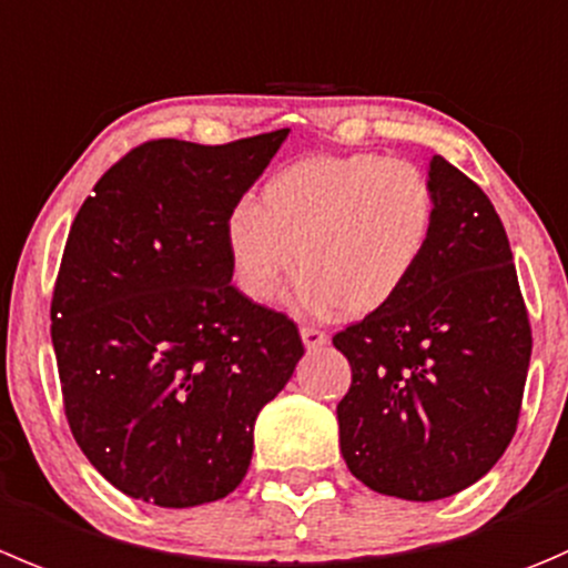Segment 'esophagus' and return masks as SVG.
<instances>
[{"label":"esophagus","mask_w":568,"mask_h":568,"mask_svg":"<svg viewBox=\"0 0 568 568\" xmlns=\"http://www.w3.org/2000/svg\"><path fill=\"white\" fill-rule=\"evenodd\" d=\"M300 335H302V344H305L307 349H318V346H324L329 341L327 333L318 327H302Z\"/></svg>","instance_id":"esophagus-1"}]
</instances>
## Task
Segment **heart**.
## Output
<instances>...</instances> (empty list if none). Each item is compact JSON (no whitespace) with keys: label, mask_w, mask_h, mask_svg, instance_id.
<instances>
[{"label":"heart","mask_w":568,"mask_h":568,"mask_svg":"<svg viewBox=\"0 0 568 568\" xmlns=\"http://www.w3.org/2000/svg\"><path fill=\"white\" fill-rule=\"evenodd\" d=\"M438 202L410 161L374 152L313 155L268 174L257 205L230 211L224 239L239 288L272 302L296 266V300L361 318L394 302L430 250Z\"/></svg>","instance_id":"heart-1"}]
</instances>
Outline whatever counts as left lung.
<instances>
[{
    "label": "left lung",
    "mask_w": 568,
    "mask_h": 568,
    "mask_svg": "<svg viewBox=\"0 0 568 568\" xmlns=\"http://www.w3.org/2000/svg\"><path fill=\"white\" fill-rule=\"evenodd\" d=\"M438 216L407 288L333 335L352 366L341 455L377 494L433 503L494 469L516 433L532 335L491 200L433 155Z\"/></svg>",
    "instance_id": "8db88e82"
}]
</instances>
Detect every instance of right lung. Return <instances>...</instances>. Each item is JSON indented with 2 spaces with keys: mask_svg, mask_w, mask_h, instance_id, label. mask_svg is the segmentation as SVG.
I'll list each match as a JSON object with an SVG mask.
<instances>
[{
  "mask_svg": "<svg viewBox=\"0 0 568 568\" xmlns=\"http://www.w3.org/2000/svg\"><path fill=\"white\" fill-rule=\"evenodd\" d=\"M285 138L146 141L71 224L52 294L65 418L126 497L194 508L235 491L257 413L305 355L285 313L235 288L224 239Z\"/></svg>",
  "mask_w": 568,
  "mask_h": 568,
  "instance_id": "obj_1",
  "label": "right lung"
}]
</instances>
